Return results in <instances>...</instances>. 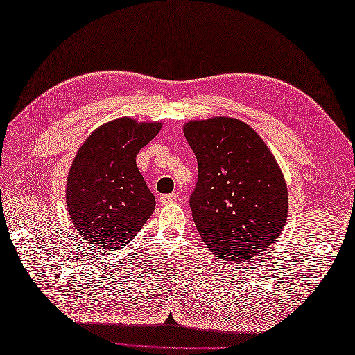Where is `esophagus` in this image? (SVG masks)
I'll use <instances>...</instances> for the list:
<instances>
[{"mask_svg":"<svg viewBox=\"0 0 355 355\" xmlns=\"http://www.w3.org/2000/svg\"><path fill=\"white\" fill-rule=\"evenodd\" d=\"M178 200V195L175 193H168V195H162L160 196V202L163 205H167V204H173V202Z\"/></svg>","mask_w":355,"mask_h":355,"instance_id":"1","label":"esophagus"}]
</instances>
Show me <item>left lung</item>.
<instances>
[{"mask_svg": "<svg viewBox=\"0 0 355 355\" xmlns=\"http://www.w3.org/2000/svg\"><path fill=\"white\" fill-rule=\"evenodd\" d=\"M183 134L198 160L192 218L209 251L227 263L266 251L289 211L288 187L267 144L231 116L191 120Z\"/></svg>", "mask_w": 355, "mask_h": 355, "instance_id": "obj_1", "label": "left lung"}]
</instances>
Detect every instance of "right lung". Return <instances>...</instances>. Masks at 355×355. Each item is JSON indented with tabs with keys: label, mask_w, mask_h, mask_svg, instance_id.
I'll use <instances>...</instances> for the list:
<instances>
[{
	"label": "right lung",
	"mask_w": 355,
	"mask_h": 355,
	"mask_svg": "<svg viewBox=\"0 0 355 355\" xmlns=\"http://www.w3.org/2000/svg\"><path fill=\"white\" fill-rule=\"evenodd\" d=\"M162 123L123 116L94 130L76 151L66 180V205L83 240L123 248L155 212L156 198L136 164L139 151Z\"/></svg>",
	"instance_id": "add662e5"
}]
</instances>
